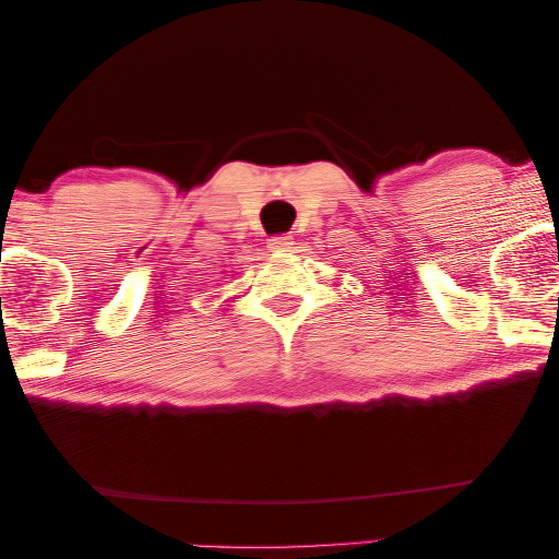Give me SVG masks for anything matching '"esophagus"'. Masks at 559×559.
Wrapping results in <instances>:
<instances>
[{
	"label": "esophagus",
	"mask_w": 559,
	"mask_h": 559,
	"mask_svg": "<svg viewBox=\"0 0 559 559\" xmlns=\"http://www.w3.org/2000/svg\"><path fill=\"white\" fill-rule=\"evenodd\" d=\"M292 245H295L292 242V235H277L270 240V250L272 252H289Z\"/></svg>",
	"instance_id": "obj_1"
}]
</instances>
